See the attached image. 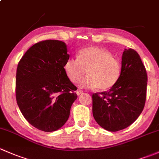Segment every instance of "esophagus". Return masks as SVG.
<instances>
[{
	"label": "esophagus",
	"mask_w": 159,
	"mask_h": 159,
	"mask_svg": "<svg viewBox=\"0 0 159 159\" xmlns=\"http://www.w3.org/2000/svg\"><path fill=\"white\" fill-rule=\"evenodd\" d=\"M83 93V91H81V90H78V91H76L77 95H80V94H81V93Z\"/></svg>",
	"instance_id": "esophagus-1"
}]
</instances>
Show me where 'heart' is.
I'll return each instance as SVG.
<instances>
[{
	"instance_id": "heart-1",
	"label": "heart",
	"mask_w": 159,
	"mask_h": 159,
	"mask_svg": "<svg viewBox=\"0 0 159 159\" xmlns=\"http://www.w3.org/2000/svg\"><path fill=\"white\" fill-rule=\"evenodd\" d=\"M65 72L72 83L78 82L81 88L107 91L114 86L121 74L120 60L110 52L98 47H87L80 50L78 58H68L64 64Z\"/></svg>"
}]
</instances>
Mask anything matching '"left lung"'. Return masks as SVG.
<instances>
[{
  "mask_svg": "<svg viewBox=\"0 0 159 159\" xmlns=\"http://www.w3.org/2000/svg\"><path fill=\"white\" fill-rule=\"evenodd\" d=\"M147 73L139 55L125 49L121 74L110 91L93 93V116L104 129L116 132L128 127L139 116L146 98Z\"/></svg>",
  "mask_w": 159,
  "mask_h": 159,
  "instance_id": "1",
  "label": "left lung"
}]
</instances>
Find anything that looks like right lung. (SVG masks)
I'll use <instances>...</instances> for the list:
<instances>
[{"mask_svg":"<svg viewBox=\"0 0 159 159\" xmlns=\"http://www.w3.org/2000/svg\"><path fill=\"white\" fill-rule=\"evenodd\" d=\"M66 43L45 40L31 46L18 64L16 99L30 123L45 132L58 130L66 123L77 88L68 78L64 64L69 58Z\"/></svg>","mask_w":159,"mask_h":159,"instance_id":"right-lung-1","label":"right lung"}]
</instances>
